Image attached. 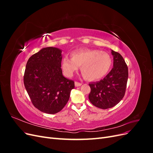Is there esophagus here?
Instances as JSON below:
<instances>
[{
  "instance_id": "1",
  "label": "esophagus",
  "mask_w": 153,
  "mask_h": 153,
  "mask_svg": "<svg viewBox=\"0 0 153 153\" xmlns=\"http://www.w3.org/2000/svg\"><path fill=\"white\" fill-rule=\"evenodd\" d=\"M75 87H79V86L82 85V84H81V83H80V82H75Z\"/></svg>"
}]
</instances>
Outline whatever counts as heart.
<instances>
[{"mask_svg":"<svg viewBox=\"0 0 153 153\" xmlns=\"http://www.w3.org/2000/svg\"><path fill=\"white\" fill-rule=\"evenodd\" d=\"M71 58L64 57L61 68L66 76L71 77L81 66L83 75L87 80H100L109 71L112 64L110 55L99 50L82 49L73 52Z\"/></svg>","mask_w":153,"mask_h":153,"instance_id":"heart-1","label":"heart"}]
</instances>
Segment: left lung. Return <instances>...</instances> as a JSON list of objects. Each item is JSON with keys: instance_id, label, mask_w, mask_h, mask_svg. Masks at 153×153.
Here are the masks:
<instances>
[{"instance_id": "1", "label": "left lung", "mask_w": 153, "mask_h": 153, "mask_svg": "<svg viewBox=\"0 0 153 153\" xmlns=\"http://www.w3.org/2000/svg\"><path fill=\"white\" fill-rule=\"evenodd\" d=\"M113 68L103 80L89 84L91 103L101 109L112 108L119 103L126 91L128 69L121 55L112 50Z\"/></svg>"}]
</instances>
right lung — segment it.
<instances>
[{"instance_id": "right-lung-1", "label": "right lung", "mask_w": 153, "mask_h": 153, "mask_svg": "<svg viewBox=\"0 0 153 153\" xmlns=\"http://www.w3.org/2000/svg\"><path fill=\"white\" fill-rule=\"evenodd\" d=\"M61 53L58 48H43L32 55L26 64L25 87L32 104L44 113L60 112L75 88V82L62 75Z\"/></svg>"}]
</instances>
